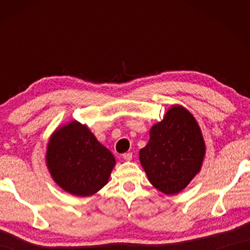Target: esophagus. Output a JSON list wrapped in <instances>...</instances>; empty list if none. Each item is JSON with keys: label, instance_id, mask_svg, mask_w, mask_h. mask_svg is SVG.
Returning <instances> with one entry per match:
<instances>
[{"label": "esophagus", "instance_id": "34e87169", "mask_svg": "<svg viewBox=\"0 0 250 250\" xmlns=\"http://www.w3.org/2000/svg\"><path fill=\"white\" fill-rule=\"evenodd\" d=\"M122 158H124L125 161L132 160V152H126V153H124L122 154Z\"/></svg>", "mask_w": 250, "mask_h": 250}]
</instances>
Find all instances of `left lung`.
Wrapping results in <instances>:
<instances>
[{"label":"left lung","instance_id":"8db88e82","mask_svg":"<svg viewBox=\"0 0 250 250\" xmlns=\"http://www.w3.org/2000/svg\"><path fill=\"white\" fill-rule=\"evenodd\" d=\"M205 143L197 122L188 110L173 105L150 130L140 150V162L151 184L164 194H176L201 170Z\"/></svg>","mask_w":250,"mask_h":250}]
</instances>
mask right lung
Masks as SVG:
<instances>
[{"label": "right lung", "mask_w": 250, "mask_h": 250, "mask_svg": "<svg viewBox=\"0 0 250 250\" xmlns=\"http://www.w3.org/2000/svg\"><path fill=\"white\" fill-rule=\"evenodd\" d=\"M46 162L62 189L77 196H89L108 183L116 160L86 125L73 121L52 135Z\"/></svg>", "instance_id": "right-lung-1"}]
</instances>
